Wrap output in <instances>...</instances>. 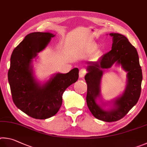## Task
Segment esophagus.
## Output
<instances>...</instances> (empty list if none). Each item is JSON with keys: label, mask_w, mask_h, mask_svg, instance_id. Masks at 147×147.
<instances>
[{"label": "esophagus", "mask_w": 147, "mask_h": 147, "mask_svg": "<svg viewBox=\"0 0 147 147\" xmlns=\"http://www.w3.org/2000/svg\"><path fill=\"white\" fill-rule=\"evenodd\" d=\"M86 70L84 68H83V69H81L80 71H79V77L80 78H83V77L86 75Z\"/></svg>", "instance_id": "34e87169"}]
</instances>
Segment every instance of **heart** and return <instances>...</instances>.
Returning a JSON list of instances; mask_svg holds the SVG:
<instances>
[{"label": "heart", "instance_id": "heart-1", "mask_svg": "<svg viewBox=\"0 0 147 147\" xmlns=\"http://www.w3.org/2000/svg\"><path fill=\"white\" fill-rule=\"evenodd\" d=\"M95 50V47L94 46H92L91 47H90V50H89V51H93V50Z\"/></svg>", "mask_w": 147, "mask_h": 147}]
</instances>
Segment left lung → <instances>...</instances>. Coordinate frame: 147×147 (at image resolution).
<instances>
[{
    "label": "left lung",
    "mask_w": 147,
    "mask_h": 147,
    "mask_svg": "<svg viewBox=\"0 0 147 147\" xmlns=\"http://www.w3.org/2000/svg\"><path fill=\"white\" fill-rule=\"evenodd\" d=\"M113 38L112 50L102 55L98 61L89 62L88 72L84 79L87 84L86 103L94 116L106 122H114L121 119L136 105L140 99L142 81V70L138 51L125 36L119 33H110ZM121 64L127 73L125 90L115 101V107L105 111L96 102L100 95V83L104 69L111 67L114 63Z\"/></svg>",
    "instance_id": "1"
}]
</instances>
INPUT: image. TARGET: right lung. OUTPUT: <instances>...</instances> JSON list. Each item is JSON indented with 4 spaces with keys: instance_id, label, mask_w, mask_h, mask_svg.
<instances>
[{
    "instance_id": "obj_1",
    "label": "right lung",
    "mask_w": 147,
    "mask_h": 147,
    "mask_svg": "<svg viewBox=\"0 0 147 147\" xmlns=\"http://www.w3.org/2000/svg\"><path fill=\"white\" fill-rule=\"evenodd\" d=\"M54 36L47 32L30 33L14 49L10 59L7 77L13 101L35 119H45L55 115L62 105L64 92L79 78V69L75 68L67 74H57L42 86L35 80L32 59Z\"/></svg>"
}]
</instances>
